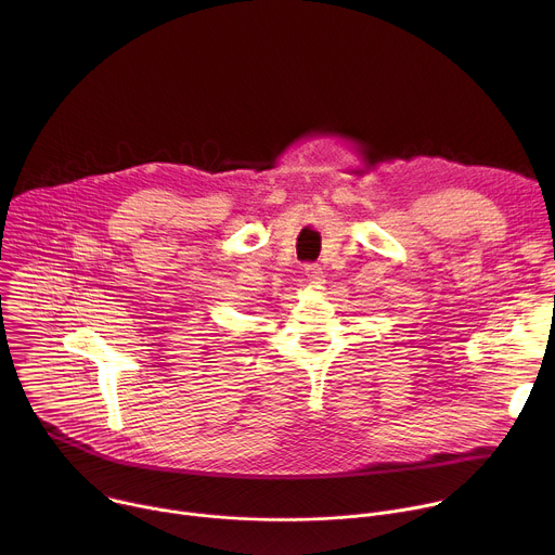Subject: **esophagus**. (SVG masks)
<instances>
[{
  "mask_svg": "<svg viewBox=\"0 0 555 555\" xmlns=\"http://www.w3.org/2000/svg\"><path fill=\"white\" fill-rule=\"evenodd\" d=\"M305 276L309 283H323L325 281V274H323V268L319 263H307L305 266Z\"/></svg>",
  "mask_w": 555,
  "mask_h": 555,
  "instance_id": "1",
  "label": "esophagus"
}]
</instances>
